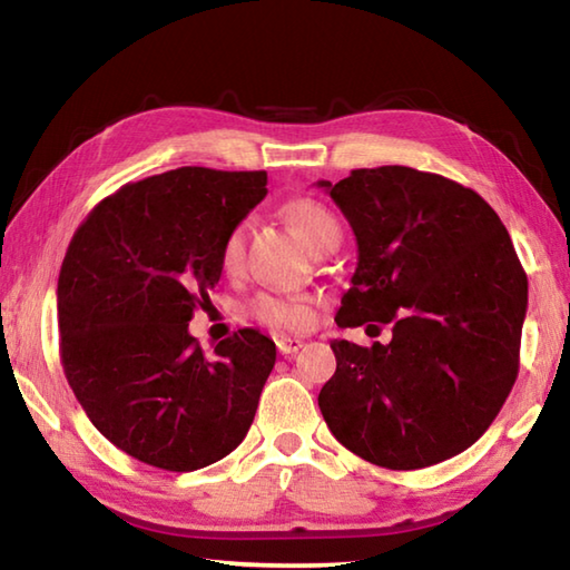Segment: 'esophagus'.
<instances>
[{
	"label": "esophagus",
	"mask_w": 570,
	"mask_h": 570,
	"mask_svg": "<svg viewBox=\"0 0 570 570\" xmlns=\"http://www.w3.org/2000/svg\"><path fill=\"white\" fill-rule=\"evenodd\" d=\"M306 343L301 341V337H278V341H276V347H278V353H282V355H294Z\"/></svg>",
	"instance_id": "esophagus-1"
}]
</instances>
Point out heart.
Segmentation results:
<instances>
[{
	"instance_id": "obj_1",
	"label": "heart",
	"mask_w": 570,
	"mask_h": 570,
	"mask_svg": "<svg viewBox=\"0 0 570 570\" xmlns=\"http://www.w3.org/2000/svg\"><path fill=\"white\" fill-rule=\"evenodd\" d=\"M282 213L313 252H321L333 239H341V225L318 200L294 198L284 203ZM242 257H245V225H237L223 239L220 262L227 272H235L242 264ZM252 313L276 331H306L316 321V301L311 296L264 294L252 304Z\"/></svg>"
}]
</instances>
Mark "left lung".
<instances>
[{
  "instance_id": "1",
  "label": "left lung",
  "mask_w": 570,
  "mask_h": 570,
  "mask_svg": "<svg viewBox=\"0 0 570 570\" xmlns=\"http://www.w3.org/2000/svg\"><path fill=\"white\" fill-rule=\"evenodd\" d=\"M347 217L357 266L335 323H392V341H333L321 414L347 451L390 470L463 453L519 372L527 274L475 190L409 166L318 180Z\"/></svg>"
}]
</instances>
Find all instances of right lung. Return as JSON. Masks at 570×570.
I'll return each mask as SVG.
<instances>
[{
	"instance_id": "add662e5",
	"label": "right lung",
	"mask_w": 570,
	"mask_h": 570,
	"mask_svg": "<svg viewBox=\"0 0 570 570\" xmlns=\"http://www.w3.org/2000/svg\"><path fill=\"white\" fill-rule=\"evenodd\" d=\"M266 196L264 171L184 166L95 205L58 276L60 360L107 441L141 463L190 472L245 439L276 345L242 328L205 357L193 311L220 282L223 239Z\"/></svg>"
}]
</instances>
